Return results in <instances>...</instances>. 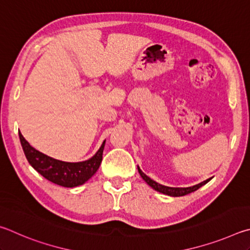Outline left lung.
<instances>
[{"label":"left lung","instance_id":"left-lung-1","mask_svg":"<svg viewBox=\"0 0 250 250\" xmlns=\"http://www.w3.org/2000/svg\"><path fill=\"white\" fill-rule=\"evenodd\" d=\"M138 172L141 174V177L144 179V181H145L148 186L151 187L152 189L156 190L157 192H160V193L166 194V195H169V196H183V195H187L191 193V192H194L201 188L204 185H207V183L211 180L212 178L208 179V180H205L203 182L199 183V185H195L193 187H188V188H171V187H166L160 185V183L156 182L150 179L148 176H146L145 173H144L141 169H138Z\"/></svg>","mask_w":250,"mask_h":250}]
</instances>
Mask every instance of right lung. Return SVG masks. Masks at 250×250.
<instances>
[{"label":"right lung","mask_w":250,"mask_h":250,"mask_svg":"<svg viewBox=\"0 0 250 250\" xmlns=\"http://www.w3.org/2000/svg\"><path fill=\"white\" fill-rule=\"evenodd\" d=\"M19 135L24 154L29 165L43 178L55 185L64 188L81 186L98 171L101 161H102L105 142H103L100 149L90 159L80 161V163H65V161L51 158V157L36 150L29 145L28 142L23 137V135L21 133Z\"/></svg>","instance_id":"1"}]
</instances>
